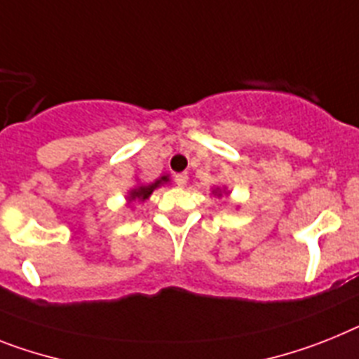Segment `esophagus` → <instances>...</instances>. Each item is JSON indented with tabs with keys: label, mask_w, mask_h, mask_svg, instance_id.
<instances>
[{
	"label": "esophagus",
	"mask_w": 359,
	"mask_h": 359,
	"mask_svg": "<svg viewBox=\"0 0 359 359\" xmlns=\"http://www.w3.org/2000/svg\"><path fill=\"white\" fill-rule=\"evenodd\" d=\"M175 182L180 186V188H184L188 184V173H177L175 175Z\"/></svg>",
	"instance_id": "1"
}]
</instances>
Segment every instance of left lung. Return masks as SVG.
Masks as SVG:
<instances>
[{"instance_id":"left-lung-1","label":"left lung","mask_w":359,"mask_h":359,"mask_svg":"<svg viewBox=\"0 0 359 359\" xmlns=\"http://www.w3.org/2000/svg\"><path fill=\"white\" fill-rule=\"evenodd\" d=\"M213 194H215V195H219V197H221V195H222V191H221V189H219V188H217L215 191H213Z\"/></svg>"}]
</instances>
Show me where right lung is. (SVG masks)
<instances>
[{
    "instance_id": "right-lung-1",
    "label": "right lung",
    "mask_w": 359,
    "mask_h": 359,
    "mask_svg": "<svg viewBox=\"0 0 359 359\" xmlns=\"http://www.w3.org/2000/svg\"><path fill=\"white\" fill-rule=\"evenodd\" d=\"M168 175H164V177H161V179H156L155 182H151V184H146V186H137V188H133L131 191H129L128 198L129 201H146V198H149V195L155 191L158 186H162L164 182H168Z\"/></svg>"
}]
</instances>
